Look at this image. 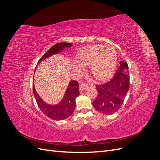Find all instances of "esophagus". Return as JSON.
Segmentation results:
<instances>
[{"instance_id":"esophagus-1","label":"esophagus","mask_w":160,"mask_h":160,"mask_svg":"<svg viewBox=\"0 0 160 160\" xmlns=\"http://www.w3.org/2000/svg\"><path fill=\"white\" fill-rule=\"evenodd\" d=\"M88 88V85L87 84V83H81V84L79 85V90H80L81 91H83L84 89H87Z\"/></svg>"}]
</instances>
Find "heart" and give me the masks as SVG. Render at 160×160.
<instances>
[{
	"mask_svg": "<svg viewBox=\"0 0 160 160\" xmlns=\"http://www.w3.org/2000/svg\"><path fill=\"white\" fill-rule=\"evenodd\" d=\"M117 60V53L113 47L97 45L82 50L78 55V62H75L74 65L80 70L83 67L90 66L91 73L94 78L103 80L112 73Z\"/></svg>",
	"mask_w": 160,
	"mask_h": 160,
	"instance_id": "1",
	"label": "heart"
}]
</instances>
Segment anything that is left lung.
<instances>
[{
  "instance_id": "1",
  "label": "left lung",
  "mask_w": 160,
  "mask_h": 160,
  "mask_svg": "<svg viewBox=\"0 0 160 160\" xmlns=\"http://www.w3.org/2000/svg\"><path fill=\"white\" fill-rule=\"evenodd\" d=\"M120 66L114 76L105 83L96 85L98 96L93 105L99 112L111 115L122 107L129 89L128 65L120 61Z\"/></svg>"
}]
</instances>
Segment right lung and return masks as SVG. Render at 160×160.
<instances>
[{
	"instance_id": "obj_1",
	"label": "right lung",
	"mask_w": 160,
	"mask_h": 160,
	"mask_svg": "<svg viewBox=\"0 0 160 160\" xmlns=\"http://www.w3.org/2000/svg\"><path fill=\"white\" fill-rule=\"evenodd\" d=\"M71 45L69 42H59L55 44L45 53L38 62L52 55L57 54L65 48L71 47ZM32 90L37 105L42 112L48 118L57 121L65 119L72 114L75 108V99L79 95V83L77 81H71L69 82L63 99L57 105H49L46 103L37 94L34 83L32 84Z\"/></svg>"
}]
</instances>
